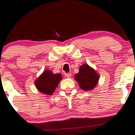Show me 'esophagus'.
Segmentation results:
<instances>
[{
	"label": "esophagus",
	"mask_w": 135,
	"mask_h": 135,
	"mask_svg": "<svg viewBox=\"0 0 135 135\" xmlns=\"http://www.w3.org/2000/svg\"><path fill=\"white\" fill-rule=\"evenodd\" d=\"M65 77H67V78H70V77L71 76V73H65Z\"/></svg>",
	"instance_id": "esophagus-1"
}]
</instances>
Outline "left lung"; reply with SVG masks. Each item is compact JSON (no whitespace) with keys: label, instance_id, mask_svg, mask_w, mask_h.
Segmentation results:
<instances>
[{"label":"left lung","instance_id":"obj_1","mask_svg":"<svg viewBox=\"0 0 135 135\" xmlns=\"http://www.w3.org/2000/svg\"><path fill=\"white\" fill-rule=\"evenodd\" d=\"M75 80L84 90H91L95 88L99 76L95 70L88 65L84 64L80 68L79 73L75 74Z\"/></svg>","mask_w":135,"mask_h":135}]
</instances>
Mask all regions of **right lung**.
Masks as SVG:
<instances>
[{"label":"right lung","instance_id":"add662e5","mask_svg":"<svg viewBox=\"0 0 135 135\" xmlns=\"http://www.w3.org/2000/svg\"><path fill=\"white\" fill-rule=\"evenodd\" d=\"M61 77L60 74H54L51 71L46 70L36 81V86L40 92L51 95L62 79Z\"/></svg>","mask_w":135,"mask_h":135}]
</instances>
